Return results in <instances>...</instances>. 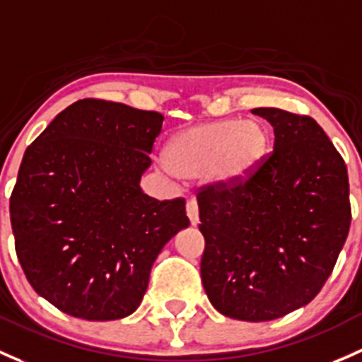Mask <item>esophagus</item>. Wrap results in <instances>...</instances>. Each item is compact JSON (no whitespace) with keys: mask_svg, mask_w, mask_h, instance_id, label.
<instances>
[{"mask_svg":"<svg viewBox=\"0 0 362 362\" xmlns=\"http://www.w3.org/2000/svg\"><path fill=\"white\" fill-rule=\"evenodd\" d=\"M185 211H187L189 220H191L192 226H197L199 222V210H197V201L196 199H189L187 204H185Z\"/></svg>","mask_w":362,"mask_h":362,"instance_id":"obj_1","label":"esophagus"}]
</instances>
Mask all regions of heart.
Listing matches in <instances>:
<instances>
[{"instance_id":"obj_1","label":"heart","mask_w":362,"mask_h":362,"mask_svg":"<svg viewBox=\"0 0 362 362\" xmlns=\"http://www.w3.org/2000/svg\"><path fill=\"white\" fill-rule=\"evenodd\" d=\"M271 135L262 121L239 117L208 121L182 130L171 139L166 161L178 177L232 187L248 180L262 165Z\"/></svg>"}]
</instances>
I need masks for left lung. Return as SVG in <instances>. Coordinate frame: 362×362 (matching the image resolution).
I'll list each match as a JSON object with an SVG mask.
<instances>
[{
  "label": "left lung",
  "mask_w": 362,
  "mask_h": 362,
  "mask_svg": "<svg viewBox=\"0 0 362 362\" xmlns=\"http://www.w3.org/2000/svg\"><path fill=\"white\" fill-rule=\"evenodd\" d=\"M274 151L248 180L197 191L201 281L220 314L262 322L307 305L325 286L351 227L347 166L310 116L251 111Z\"/></svg>",
  "instance_id": "left-lung-1"
}]
</instances>
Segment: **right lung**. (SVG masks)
Segmentation results:
<instances>
[{
  "instance_id": "obj_1",
  "label": "right lung",
  "mask_w": 362,
  "mask_h": 362,
  "mask_svg": "<svg viewBox=\"0 0 362 362\" xmlns=\"http://www.w3.org/2000/svg\"><path fill=\"white\" fill-rule=\"evenodd\" d=\"M163 114L85 98L28 147L10 197L15 251L57 309L112 321L136 310L163 246L189 227L185 199L144 194Z\"/></svg>"
}]
</instances>
